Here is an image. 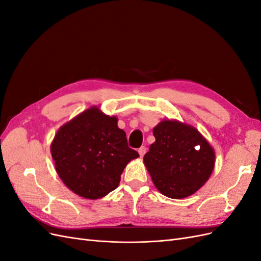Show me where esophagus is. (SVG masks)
I'll use <instances>...</instances> for the list:
<instances>
[{"instance_id": "1", "label": "esophagus", "mask_w": 261, "mask_h": 261, "mask_svg": "<svg viewBox=\"0 0 261 261\" xmlns=\"http://www.w3.org/2000/svg\"><path fill=\"white\" fill-rule=\"evenodd\" d=\"M146 151H147V148L145 147V146H143V147H140L139 149H138V153H139V155L143 158L144 156V154L146 153Z\"/></svg>"}]
</instances>
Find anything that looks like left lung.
I'll use <instances>...</instances> for the list:
<instances>
[{
	"mask_svg": "<svg viewBox=\"0 0 261 261\" xmlns=\"http://www.w3.org/2000/svg\"><path fill=\"white\" fill-rule=\"evenodd\" d=\"M153 136L144 162L158 191L174 199L196 193L215 168L208 141L193 126L170 120L158 124Z\"/></svg>",
	"mask_w": 261,
	"mask_h": 261,
	"instance_id": "1",
	"label": "left lung"
}]
</instances>
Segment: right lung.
<instances>
[{
  "label": "right lung",
  "mask_w": 261,
  "mask_h": 261,
  "mask_svg": "<svg viewBox=\"0 0 261 261\" xmlns=\"http://www.w3.org/2000/svg\"><path fill=\"white\" fill-rule=\"evenodd\" d=\"M51 153L63 183L87 199H99L114 191L126 165L139 156L128 147L125 132L117 127V118L96 107L62 126Z\"/></svg>",
  "instance_id": "add662e5"
}]
</instances>
